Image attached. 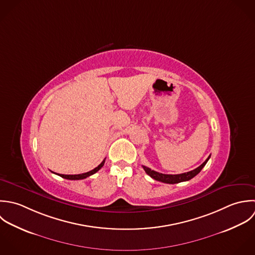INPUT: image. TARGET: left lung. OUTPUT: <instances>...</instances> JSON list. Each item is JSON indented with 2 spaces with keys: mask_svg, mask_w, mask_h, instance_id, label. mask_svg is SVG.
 <instances>
[{
  "mask_svg": "<svg viewBox=\"0 0 255 255\" xmlns=\"http://www.w3.org/2000/svg\"><path fill=\"white\" fill-rule=\"evenodd\" d=\"M211 155L205 160V162L203 164H201L199 167H197L196 169L186 172V173H182V174H163V173H159L156 172L154 170H151L144 165H142L143 169L146 172V174H148L151 178H153L154 180L163 182V183H167V184H176V183H180V182H184V181H189L190 179H192L193 177H195L197 174L200 173V171L203 169V167L206 165V163L208 162V160L210 159Z\"/></svg>",
  "mask_w": 255,
  "mask_h": 255,
  "instance_id": "1",
  "label": "left lung"
}]
</instances>
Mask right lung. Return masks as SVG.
<instances>
[{"label":"right lung","mask_w":255,"mask_h":255,"mask_svg":"<svg viewBox=\"0 0 255 255\" xmlns=\"http://www.w3.org/2000/svg\"><path fill=\"white\" fill-rule=\"evenodd\" d=\"M104 164H105V159L103 160V162L100 165H98L96 168H94V169L91 170L89 172L82 173V174H76V175H64V174H58V175L60 177L64 178V179H68V180H81V179H85L87 177H89V176L95 174L96 172H98L99 170L104 166Z\"/></svg>","instance_id":"obj_1"}]
</instances>
